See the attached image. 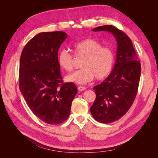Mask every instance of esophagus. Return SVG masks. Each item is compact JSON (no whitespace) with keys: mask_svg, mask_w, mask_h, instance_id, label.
Wrapping results in <instances>:
<instances>
[{"mask_svg":"<svg viewBox=\"0 0 158 158\" xmlns=\"http://www.w3.org/2000/svg\"><path fill=\"white\" fill-rule=\"evenodd\" d=\"M85 89L86 88L84 86H78V91H80V92H82V91L85 90Z\"/></svg>","mask_w":158,"mask_h":158,"instance_id":"obj_1","label":"esophagus"}]
</instances>
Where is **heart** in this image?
I'll list each match as a JSON object with an SVG mask.
<instances>
[{
    "label": "heart",
    "instance_id": "b5f03b06",
    "mask_svg": "<svg viewBox=\"0 0 158 158\" xmlns=\"http://www.w3.org/2000/svg\"><path fill=\"white\" fill-rule=\"evenodd\" d=\"M76 56L84 57L80 66L82 69L69 75L66 80L79 84H87L95 77L103 80L110 75L113 69L114 54L109 47H102L98 41L88 38L74 45ZM57 60L60 67L70 72L74 67V56L69 51L62 49L59 52Z\"/></svg>",
    "mask_w": 158,
    "mask_h": 158
}]
</instances>
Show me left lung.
<instances>
[{
	"label": "left lung",
	"mask_w": 158,
	"mask_h": 158,
	"mask_svg": "<svg viewBox=\"0 0 158 158\" xmlns=\"http://www.w3.org/2000/svg\"><path fill=\"white\" fill-rule=\"evenodd\" d=\"M92 30L111 33L117 42L116 63L108 77L94 87L96 98L90 107L91 114L97 121L110 123L121 118L132 106L139 85L141 64L125 33L111 25Z\"/></svg>",
	"instance_id": "1"
}]
</instances>
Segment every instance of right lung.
<instances>
[{
  "instance_id": "1",
  "label": "right lung",
  "mask_w": 158,
  "mask_h": 158,
  "mask_svg": "<svg viewBox=\"0 0 158 158\" xmlns=\"http://www.w3.org/2000/svg\"><path fill=\"white\" fill-rule=\"evenodd\" d=\"M66 37L63 31L38 33L27 42L20 56L19 88L33 113L49 125L68 118L78 92L73 82H63L57 60Z\"/></svg>"
}]
</instances>
